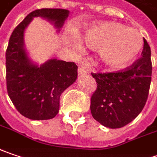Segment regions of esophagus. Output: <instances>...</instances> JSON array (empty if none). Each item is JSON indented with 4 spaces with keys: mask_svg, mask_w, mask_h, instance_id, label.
Masks as SVG:
<instances>
[{
    "mask_svg": "<svg viewBox=\"0 0 157 157\" xmlns=\"http://www.w3.org/2000/svg\"><path fill=\"white\" fill-rule=\"evenodd\" d=\"M88 71H87V69H86V67L85 66V65H80V66H78V73L79 76H83V75L86 74Z\"/></svg>",
    "mask_w": 157,
    "mask_h": 157,
    "instance_id": "1",
    "label": "esophagus"
}]
</instances>
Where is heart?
I'll return each instance as SVG.
<instances>
[{
    "label": "heart",
    "instance_id": "b5f03b06",
    "mask_svg": "<svg viewBox=\"0 0 157 157\" xmlns=\"http://www.w3.org/2000/svg\"><path fill=\"white\" fill-rule=\"evenodd\" d=\"M82 37L90 48L98 50L101 61L111 69L127 66L137 57L143 45L137 30L115 22L89 25L83 30ZM67 40L76 50L82 48L76 33H71Z\"/></svg>",
    "mask_w": 157,
    "mask_h": 157
}]
</instances>
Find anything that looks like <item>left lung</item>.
Segmentation results:
<instances>
[{"label":"left lung","mask_w":157,"mask_h":157,"mask_svg":"<svg viewBox=\"0 0 157 157\" xmlns=\"http://www.w3.org/2000/svg\"><path fill=\"white\" fill-rule=\"evenodd\" d=\"M141 55L124 71L92 74L97 88L91 97V113L105 127L126 125L145 106L152 74L151 50L145 39Z\"/></svg>","instance_id":"8db88e82"}]
</instances>
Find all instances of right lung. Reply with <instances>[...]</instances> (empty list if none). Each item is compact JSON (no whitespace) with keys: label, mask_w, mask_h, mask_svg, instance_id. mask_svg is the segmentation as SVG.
<instances>
[{"label":"right lung","mask_w":157,"mask_h":157,"mask_svg":"<svg viewBox=\"0 0 157 157\" xmlns=\"http://www.w3.org/2000/svg\"><path fill=\"white\" fill-rule=\"evenodd\" d=\"M70 11L41 9L31 12L15 28L6 51V80L9 96L21 115L33 120H47L59 112L62 93L76 81L74 63L49 59L39 65L29 57L25 32L34 17H41L60 32Z\"/></svg>","instance_id":"add662e5"}]
</instances>
